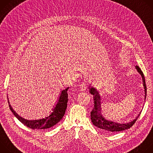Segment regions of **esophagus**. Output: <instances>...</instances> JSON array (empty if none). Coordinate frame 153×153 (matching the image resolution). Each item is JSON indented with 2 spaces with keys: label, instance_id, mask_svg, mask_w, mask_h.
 Listing matches in <instances>:
<instances>
[{
  "label": "esophagus",
  "instance_id": "obj_1",
  "mask_svg": "<svg viewBox=\"0 0 153 153\" xmlns=\"http://www.w3.org/2000/svg\"><path fill=\"white\" fill-rule=\"evenodd\" d=\"M80 88L82 91H85L87 89V88H88V83L86 82H82L80 85Z\"/></svg>",
  "mask_w": 153,
  "mask_h": 153
}]
</instances>
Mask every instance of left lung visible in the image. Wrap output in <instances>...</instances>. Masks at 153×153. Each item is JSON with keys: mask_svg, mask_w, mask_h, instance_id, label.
Instances as JSON below:
<instances>
[{"mask_svg": "<svg viewBox=\"0 0 153 153\" xmlns=\"http://www.w3.org/2000/svg\"><path fill=\"white\" fill-rule=\"evenodd\" d=\"M136 68L137 69L138 71L140 73V74L142 75L143 80V85L145 86V99L146 96V82H145V76L141 70V69L139 68V67L136 66ZM90 93L93 95H94V108L93 110L91 112V119L93 122V123L97 127L102 129L104 131H106L107 132H111V133H114L117 131H123L127 129L130 128L136 122L137 118L140 114V113H139V116L132 122L129 123H126V124H119L117 123H114L111 121L106 120L104 117H102V116L98 112L99 111L100 108V96L98 95V92L96 91V89L91 88H90Z\"/></svg>", "mask_w": 153, "mask_h": 153, "instance_id": "left-lung-1", "label": "left lung"}]
</instances>
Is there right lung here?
<instances>
[{"mask_svg":"<svg viewBox=\"0 0 153 153\" xmlns=\"http://www.w3.org/2000/svg\"><path fill=\"white\" fill-rule=\"evenodd\" d=\"M68 88L63 90L61 93L59 100L57 102L56 107L54 109V111L48 117L45 119L36 120H28L22 118L13 110L10 103L8 105L10 109L13 112L14 115L17 118V119L22 123L24 125L33 129H39V130H47L55 125H56L63 117L66 108L67 107L68 102V93L67 91Z\"/></svg>","mask_w":153,"mask_h":153,"instance_id":"1","label":"right lung"}]
</instances>
